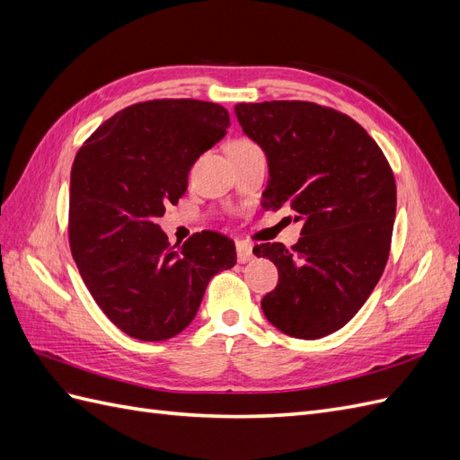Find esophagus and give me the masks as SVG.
I'll return each instance as SVG.
<instances>
[{
    "label": "esophagus",
    "mask_w": 460,
    "mask_h": 460,
    "mask_svg": "<svg viewBox=\"0 0 460 460\" xmlns=\"http://www.w3.org/2000/svg\"><path fill=\"white\" fill-rule=\"evenodd\" d=\"M235 252H238V261L240 262H249L253 259V245L247 242H238L235 243Z\"/></svg>",
    "instance_id": "esophagus-1"
}]
</instances>
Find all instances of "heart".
Returning a JSON list of instances; mask_svg holds the SVG:
<instances>
[{"instance_id": "heart-1", "label": "heart", "mask_w": 460, "mask_h": 460, "mask_svg": "<svg viewBox=\"0 0 460 460\" xmlns=\"http://www.w3.org/2000/svg\"><path fill=\"white\" fill-rule=\"evenodd\" d=\"M235 144H243V142H235Z\"/></svg>"}]
</instances>
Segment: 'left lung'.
<instances>
[{
  "mask_svg": "<svg viewBox=\"0 0 460 460\" xmlns=\"http://www.w3.org/2000/svg\"><path fill=\"white\" fill-rule=\"evenodd\" d=\"M234 113L267 155L262 207H286L303 225L294 247H253L280 276L261 301L262 313L291 338H324L357 314L385 269L397 207L394 172L367 130L330 107L264 102L238 103Z\"/></svg>",
  "mask_w": 460,
  "mask_h": 460,
  "instance_id": "obj_1",
  "label": "left lung"
}]
</instances>
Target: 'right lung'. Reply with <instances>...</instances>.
<instances>
[{
    "label": "right lung",
    "instance_id": "right-lung-1",
    "mask_svg": "<svg viewBox=\"0 0 460 460\" xmlns=\"http://www.w3.org/2000/svg\"><path fill=\"white\" fill-rule=\"evenodd\" d=\"M228 127L217 103L153 100L119 111L76 153L71 252L95 303L130 338L163 341L186 330L208 280L235 264L226 235L205 230L176 247L157 225Z\"/></svg>",
    "mask_w": 460,
    "mask_h": 460
}]
</instances>
